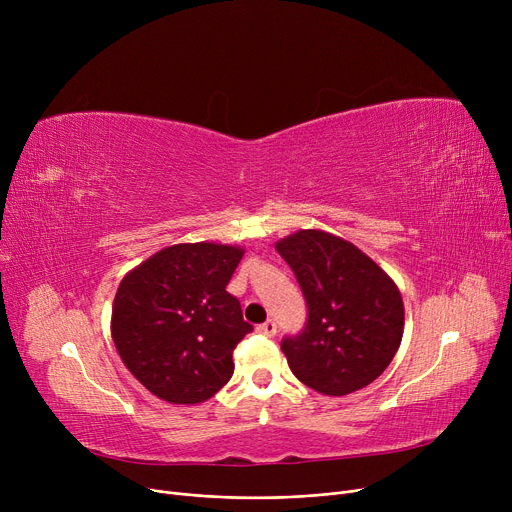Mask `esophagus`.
Instances as JSON below:
<instances>
[{"mask_svg":"<svg viewBox=\"0 0 512 512\" xmlns=\"http://www.w3.org/2000/svg\"><path fill=\"white\" fill-rule=\"evenodd\" d=\"M276 330H278V328H276V321H274V319H267L265 324H261V326L257 328V332H259V334H263V336H270V338L276 334Z\"/></svg>","mask_w":512,"mask_h":512,"instance_id":"obj_1","label":"esophagus"}]
</instances>
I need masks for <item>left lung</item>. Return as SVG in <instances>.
Instances as JSON below:
<instances>
[{
    "mask_svg": "<svg viewBox=\"0 0 512 512\" xmlns=\"http://www.w3.org/2000/svg\"><path fill=\"white\" fill-rule=\"evenodd\" d=\"M307 301V324L282 340L297 378L319 394L344 396L378 380L405 332L400 290L353 242L299 230L276 242Z\"/></svg>",
    "mask_w": 512,
    "mask_h": 512,
    "instance_id": "obj_1",
    "label": "left lung"
}]
</instances>
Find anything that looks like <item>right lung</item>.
<instances>
[{
    "instance_id": "obj_1",
    "label": "right lung",
    "mask_w": 512,
    "mask_h": 512,
    "mask_svg": "<svg viewBox=\"0 0 512 512\" xmlns=\"http://www.w3.org/2000/svg\"><path fill=\"white\" fill-rule=\"evenodd\" d=\"M240 247L184 242L128 272L112 307V338L126 369L174 405L205 402L234 373L236 344L253 332L226 286Z\"/></svg>"
}]
</instances>
